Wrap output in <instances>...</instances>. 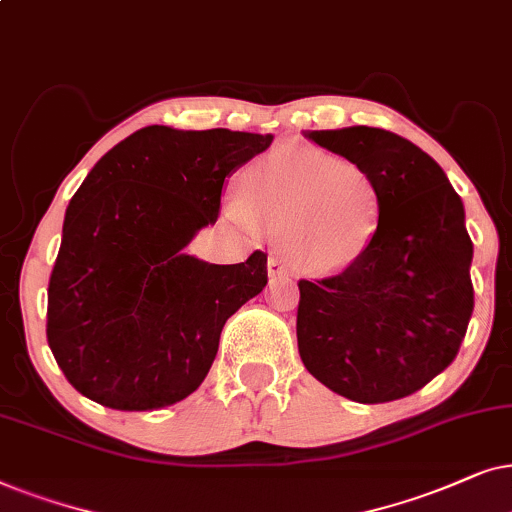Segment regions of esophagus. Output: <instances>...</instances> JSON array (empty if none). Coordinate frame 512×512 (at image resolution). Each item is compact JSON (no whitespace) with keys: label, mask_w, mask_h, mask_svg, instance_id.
Listing matches in <instances>:
<instances>
[{"label":"esophagus","mask_w":512,"mask_h":512,"mask_svg":"<svg viewBox=\"0 0 512 512\" xmlns=\"http://www.w3.org/2000/svg\"><path fill=\"white\" fill-rule=\"evenodd\" d=\"M267 269H269V278H271V281H278V278H288V276H290L288 264H285V262L281 260V257H269Z\"/></svg>","instance_id":"34e87169"}]
</instances>
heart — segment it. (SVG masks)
Masks as SVG:
<instances>
[{
	"label": "heart",
	"mask_w": 512,
	"mask_h": 512,
	"mask_svg": "<svg viewBox=\"0 0 512 512\" xmlns=\"http://www.w3.org/2000/svg\"><path fill=\"white\" fill-rule=\"evenodd\" d=\"M231 215L283 236L299 269L332 274L351 267L377 236L381 189L356 161L313 147H281L245 168Z\"/></svg>",
	"instance_id": "heart-1"
}]
</instances>
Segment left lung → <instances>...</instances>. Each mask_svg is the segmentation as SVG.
I'll return each mask as SVG.
<instances>
[{"instance_id":"8db88e82","label":"left lung","mask_w":512,"mask_h":512,"mask_svg":"<svg viewBox=\"0 0 512 512\" xmlns=\"http://www.w3.org/2000/svg\"><path fill=\"white\" fill-rule=\"evenodd\" d=\"M304 135L377 177L381 224L342 274L299 281V356L353 403L405 398L452 363L473 313L463 201L424 149L384 128Z\"/></svg>"}]
</instances>
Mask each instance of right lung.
I'll list each match as a JSON object with an SVG mask.
<instances>
[{
	"instance_id": "1",
	"label": "right lung",
	"mask_w": 512,
	"mask_h": 512,
	"mask_svg": "<svg viewBox=\"0 0 512 512\" xmlns=\"http://www.w3.org/2000/svg\"><path fill=\"white\" fill-rule=\"evenodd\" d=\"M274 135L147 126L91 168L65 213L46 337L93 403L147 412L206 379L231 313L267 285V255L210 264L185 248L217 222L224 180Z\"/></svg>"
}]
</instances>
